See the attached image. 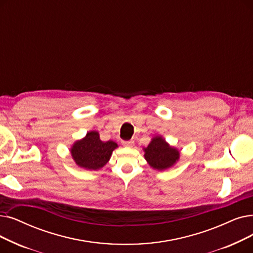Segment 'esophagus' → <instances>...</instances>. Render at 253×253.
Returning a JSON list of instances; mask_svg holds the SVG:
<instances>
[{
    "label": "esophagus",
    "mask_w": 253,
    "mask_h": 253,
    "mask_svg": "<svg viewBox=\"0 0 253 253\" xmlns=\"http://www.w3.org/2000/svg\"><path fill=\"white\" fill-rule=\"evenodd\" d=\"M133 145H134V141L132 139L123 141V146H125V147H132Z\"/></svg>",
    "instance_id": "34e87169"
}]
</instances>
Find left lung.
<instances>
[{
	"label": "left lung",
	"mask_w": 253,
	"mask_h": 253,
	"mask_svg": "<svg viewBox=\"0 0 253 253\" xmlns=\"http://www.w3.org/2000/svg\"><path fill=\"white\" fill-rule=\"evenodd\" d=\"M144 156L149 166L159 171L167 170L172 168L180 159L181 153L170 146L161 135L152 137L147 148H144Z\"/></svg>",
	"instance_id": "left-lung-1"
}]
</instances>
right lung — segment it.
I'll return each mask as SVG.
<instances>
[{
  "label": "right lung",
  "mask_w": 253,
  "mask_h": 253,
  "mask_svg": "<svg viewBox=\"0 0 253 253\" xmlns=\"http://www.w3.org/2000/svg\"><path fill=\"white\" fill-rule=\"evenodd\" d=\"M118 148L114 140L102 141L99 132L92 130L82 139L75 140L70 153L76 166L86 170L102 169L112 157L113 151Z\"/></svg>",
  "instance_id": "add662e5"
}]
</instances>
